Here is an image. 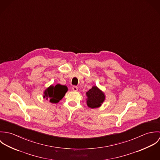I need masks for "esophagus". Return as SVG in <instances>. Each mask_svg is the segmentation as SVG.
Masks as SVG:
<instances>
[{
  "label": "esophagus",
  "instance_id": "1",
  "mask_svg": "<svg viewBox=\"0 0 160 160\" xmlns=\"http://www.w3.org/2000/svg\"><path fill=\"white\" fill-rule=\"evenodd\" d=\"M72 91H78V88L77 86H72Z\"/></svg>",
  "mask_w": 160,
  "mask_h": 160
}]
</instances>
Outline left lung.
I'll return each instance as SVG.
<instances>
[{"label":"left lung","mask_w":160,"mask_h":160,"mask_svg":"<svg viewBox=\"0 0 160 160\" xmlns=\"http://www.w3.org/2000/svg\"><path fill=\"white\" fill-rule=\"evenodd\" d=\"M86 95L88 96L87 104L88 107L91 108L99 107L105 100L103 93L96 86L92 87V88L86 93Z\"/></svg>","instance_id":"obj_1"}]
</instances>
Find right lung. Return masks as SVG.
I'll use <instances>...</instances> for the list:
<instances>
[{
    "label": "right lung",
    "instance_id": "obj_1",
    "mask_svg": "<svg viewBox=\"0 0 160 160\" xmlns=\"http://www.w3.org/2000/svg\"><path fill=\"white\" fill-rule=\"evenodd\" d=\"M68 91L66 86L57 84L55 86H51L44 92V98L49 100L51 103H58L65 95Z\"/></svg>",
    "mask_w": 160,
    "mask_h": 160
}]
</instances>
